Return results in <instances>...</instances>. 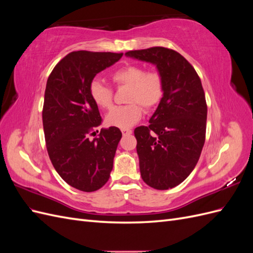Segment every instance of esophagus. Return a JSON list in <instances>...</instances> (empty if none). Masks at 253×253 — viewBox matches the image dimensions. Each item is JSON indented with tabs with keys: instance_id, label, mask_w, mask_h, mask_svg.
Listing matches in <instances>:
<instances>
[{
	"instance_id": "obj_1",
	"label": "esophagus",
	"mask_w": 253,
	"mask_h": 253,
	"mask_svg": "<svg viewBox=\"0 0 253 253\" xmlns=\"http://www.w3.org/2000/svg\"><path fill=\"white\" fill-rule=\"evenodd\" d=\"M121 133H122V135H124V136L129 135V134H132V129H129V128H122V129H121Z\"/></svg>"
}]
</instances>
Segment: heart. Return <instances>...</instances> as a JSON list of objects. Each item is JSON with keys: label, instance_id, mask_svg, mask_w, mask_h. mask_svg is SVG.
<instances>
[{"label": "heart", "instance_id": "b5f03b06", "mask_svg": "<svg viewBox=\"0 0 253 253\" xmlns=\"http://www.w3.org/2000/svg\"><path fill=\"white\" fill-rule=\"evenodd\" d=\"M116 86H127L126 105L114 108L105 118L106 125L128 128L138 122L142 109L150 111L158 104L164 95L163 77L156 71H147L138 64H127L118 68L111 76ZM89 96L101 110H109L113 104V89L98 80L89 84Z\"/></svg>", "mask_w": 253, "mask_h": 253}]
</instances>
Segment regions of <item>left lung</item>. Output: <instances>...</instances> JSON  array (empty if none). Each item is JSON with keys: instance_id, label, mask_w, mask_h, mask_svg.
I'll list each match as a JSON object with an SVG mask.
<instances>
[{"instance_id": "1", "label": "left lung", "mask_w": 253, "mask_h": 253, "mask_svg": "<svg viewBox=\"0 0 253 253\" xmlns=\"http://www.w3.org/2000/svg\"><path fill=\"white\" fill-rule=\"evenodd\" d=\"M126 55L156 65L164 81V96L149 126L134 131L141 178L157 190L174 188L193 171L205 143L207 103L202 81L173 49L157 46Z\"/></svg>"}]
</instances>
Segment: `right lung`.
Wrapping results in <instances>:
<instances>
[{"label": "right lung", "instance_id": "right-lung-1", "mask_svg": "<svg viewBox=\"0 0 253 253\" xmlns=\"http://www.w3.org/2000/svg\"><path fill=\"white\" fill-rule=\"evenodd\" d=\"M124 53L73 51L53 67L47 79L42 111L45 142L50 162L68 185L84 192L103 187L110 178L121 132L101 128L98 106L89 96L95 76Z\"/></svg>", "mask_w": 253, "mask_h": 253}]
</instances>
